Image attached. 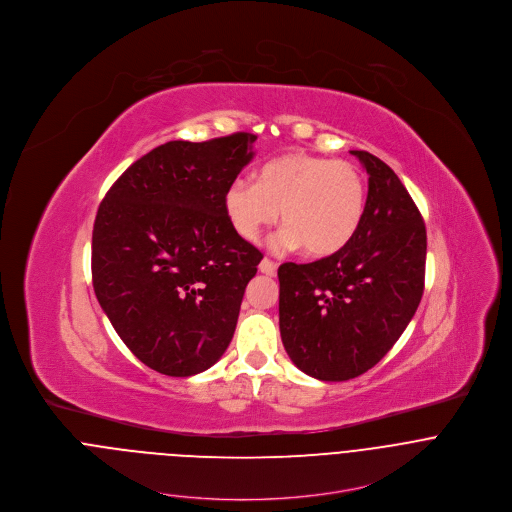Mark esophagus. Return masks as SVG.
<instances>
[{"mask_svg":"<svg viewBox=\"0 0 512 512\" xmlns=\"http://www.w3.org/2000/svg\"><path fill=\"white\" fill-rule=\"evenodd\" d=\"M258 268H260V272L266 274V276H276V270H278V266H276L270 258H264Z\"/></svg>","mask_w":512,"mask_h":512,"instance_id":"esophagus-1","label":"esophagus"}]
</instances>
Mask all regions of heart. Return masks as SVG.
I'll use <instances>...</instances> for the list:
<instances>
[{"label":"heart","mask_w":512,"mask_h":512,"mask_svg":"<svg viewBox=\"0 0 512 512\" xmlns=\"http://www.w3.org/2000/svg\"><path fill=\"white\" fill-rule=\"evenodd\" d=\"M224 215L244 242H258L282 211L280 250L327 258L357 234L366 207L363 171L349 161L290 151L258 167L254 183L234 179L222 197Z\"/></svg>","instance_id":"b5f03b06"}]
</instances>
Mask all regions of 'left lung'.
Returning a JSON list of instances; mask_svg holds the SVG:
<instances>
[{
  "instance_id": "obj_1",
  "label": "left lung",
  "mask_w": 512,
  "mask_h": 512,
  "mask_svg": "<svg viewBox=\"0 0 512 512\" xmlns=\"http://www.w3.org/2000/svg\"><path fill=\"white\" fill-rule=\"evenodd\" d=\"M351 153L368 173L357 234L333 256L278 270L282 343L293 365L327 382L363 374L394 347L426 276V224L410 193L376 155Z\"/></svg>"
}]
</instances>
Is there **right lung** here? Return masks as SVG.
I'll use <instances>...</instances> for the list:
<instances>
[{"label": "right lung", "mask_w": 512, "mask_h": 512, "mask_svg": "<svg viewBox=\"0 0 512 512\" xmlns=\"http://www.w3.org/2000/svg\"><path fill=\"white\" fill-rule=\"evenodd\" d=\"M254 134L167 142L102 199L92 286L126 347L167 376L215 365L232 341L262 252L228 224L226 187L254 157Z\"/></svg>", "instance_id": "obj_1"}]
</instances>
